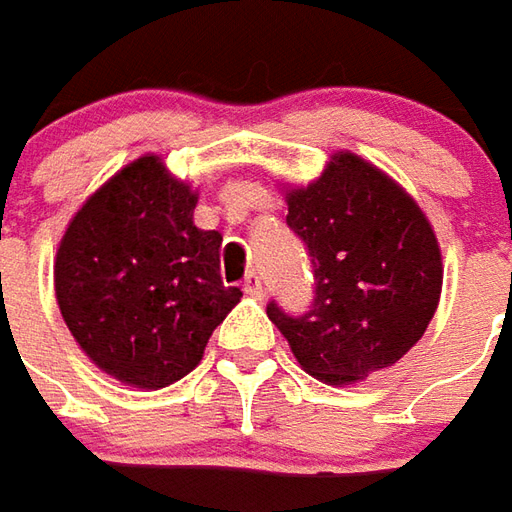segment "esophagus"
Wrapping results in <instances>:
<instances>
[{
	"instance_id": "1",
	"label": "esophagus",
	"mask_w": 512,
	"mask_h": 512,
	"mask_svg": "<svg viewBox=\"0 0 512 512\" xmlns=\"http://www.w3.org/2000/svg\"><path fill=\"white\" fill-rule=\"evenodd\" d=\"M244 291L249 293V296H257V299L263 296V291H266V288H263V280H260V274H257V271H249V274H246Z\"/></svg>"
}]
</instances>
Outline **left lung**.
<instances>
[{
    "label": "left lung",
    "mask_w": 512,
    "mask_h": 512,
    "mask_svg": "<svg viewBox=\"0 0 512 512\" xmlns=\"http://www.w3.org/2000/svg\"><path fill=\"white\" fill-rule=\"evenodd\" d=\"M288 227L313 263V305L302 316L268 302V318L310 377L349 385L413 349L441 299L443 263L416 199L352 152L291 188Z\"/></svg>",
    "instance_id": "obj_1"
}]
</instances>
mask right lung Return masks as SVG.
Wrapping results in <instances>:
<instances>
[{
	"label": "right lung",
	"mask_w": 512,
	"mask_h": 512,
	"mask_svg": "<svg viewBox=\"0 0 512 512\" xmlns=\"http://www.w3.org/2000/svg\"><path fill=\"white\" fill-rule=\"evenodd\" d=\"M196 199L160 157H138L77 210L57 246L66 327L132 388L157 391L194 371L244 296L221 280V232L196 227Z\"/></svg>",
	"instance_id": "obj_1"
}]
</instances>
